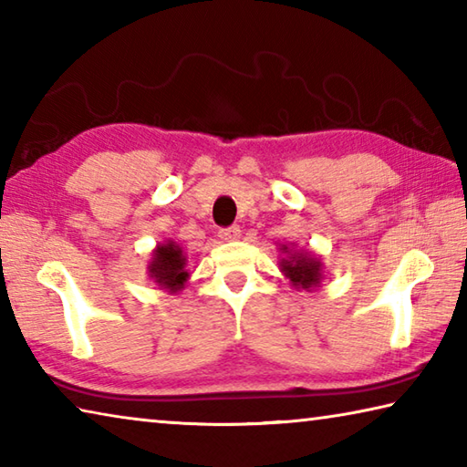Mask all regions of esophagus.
<instances>
[{
	"label": "esophagus",
	"instance_id": "1",
	"mask_svg": "<svg viewBox=\"0 0 467 467\" xmlns=\"http://www.w3.org/2000/svg\"><path fill=\"white\" fill-rule=\"evenodd\" d=\"M220 239L223 241H236L241 239V228L239 226H228V228H220Z\"/></svg>",
	"mask_w": 467,
	"mask_h": 467
}]
</instances>
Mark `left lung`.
<instances>
[{
    "label": "left lung",
    "mask_w": 467,
    "mask_h": 467,
    "mask_svg": "<svg viewBox=\"0 0 467 467\" xmlns=\"http://www.w3.org/2000/svg\"><path fill=\"white\" fill-rule=\"evenodd\" d=\"M282 253H286V257L280 259V270L290 280L295 288L311 290L317 288L323 278V264L319 257L311 255L309 251H292L286 244L282 247Z\"/></svg>",
    "instance_id": "1"
}]
</instances>
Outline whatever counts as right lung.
Masks as SVG:
<instances>
[{"instance_id": "obj_1", "label": "right lung", "mask_w": 467, "mask_h": 467, "mask_svg": "<svg viewBox=\"0 0 467 467\" xmlns=\"http://www.w3.org/2000/svg\"><path fill=\"white\" fill-rule=\"evenodd\" d=\"M185 265H187V259L179 244L167 241L158 244L154 249L152 259H150V265H148V275L162 290H167L172 295V292L183 290L185 282L189 278V272L185 270Z\"/></svg>"}]
</instances>
